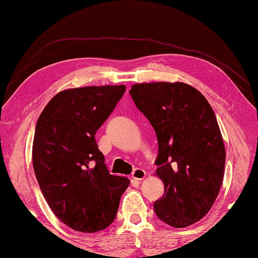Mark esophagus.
Returning <instances> with one entry per match:
<instances>
[{
    "label": "esophagus",
    "mask_w": 258,
    "mask_h": 258,
    "mask_svg": "<svg viewBox=\"0 0 258 258\" xmlns=\"http://www.w3.org/2000/svg\"><path fill=\"white\" fill-rule=\"evenodd\" d=\"M145 177H146V171L144 170V169L138 168L133 171V174H132V178L136 180H142Z\"/></svg>",
    "instance_id": "esophagus-1"
}]
</instances>
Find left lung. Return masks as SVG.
Segmentation results:
<instances>
[{
    "label": "left lung",
    "mask_w": 258,
    "mask_h": 258,
    "mask_svg": "<svg viewBox=\"0 0 258 258\" xmlns=\"http://www.w3.org/2000/svg\"><path fill=\"white\" fill-rule=\"evenodd\" d=\"M130 94L159 141L156 176L164 195L154 203L155 213L171 227L194 225L209 213L224 179L226 151L214 111L183 82L137 83Z\"/></svg>",
    "instance_id": "8db88e82"
}]
</instances>
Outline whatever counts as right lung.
I'll return each mask as SVG.
<instances>
[{
  "label": "right lung",
  "instance_id": "1",
  "mask_svg": "<svg viewBox=\"0 0 258 258\" xmlns=\"http://www.w3.org/2000/svg\"><path fill=\"white\" fill-rule=\"evenodd\" d=\"M126 87L89 86L56 94L36 125L32 163L40 190L68 227L95 233L112 224L130 179L110 175L96 144Z\"/></svg>",
  "mask_w": 258,
  "mask_h": 258
}]
</instances>
